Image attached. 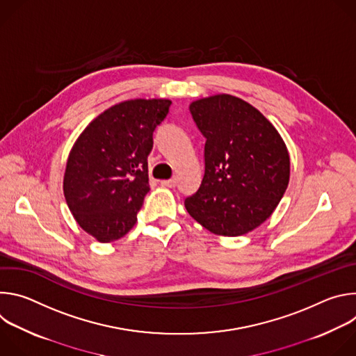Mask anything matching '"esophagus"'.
Masks as SVG:
<instances>
[{"label": "esophagus", "mask_w": 356, "mask_h": 356, "mask_svg": "<svg viewBox=\"0 0 356 356\" xmlns=\"http://www.w3.org/2000/svg\"><path fill=\"white\" fill-rule=\"evenodd\" d=\"M161 184L165 187H175L176 186V179H169V180H161Z\"/></svg>", "instance_id": "34e87169"}]
</instances>
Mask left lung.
<instances>
[{
	"label": "left lung",
	"mask_w": 356,
	"mask_h": 356,
	"mask_svg": "<svg viewBox=\"0 0 356 356\" xmlns=\"http://www.w3.org/2000/svg\"><path fill=\"white\" fill-rule=\"evenodd\" d=\"M188 108L207 140L204 177L184 207L216 235L248 234L273 214L287 188V146L275 125L239 97L216 94Z\"/></svg>",
	"instance_id": "obj_1"
}]
</instances>
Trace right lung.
I'll return each instance as SVG.
<instances>
[{"label": "right lung", "mask_w": 356, "mask_h": 356, "mask_svg": "<svg viewBox=\"0 0 356 356\" xmlns=\"http://www.w3.org/2000/svg\"><path fill=\"white\" fill-rule=\"evenodd\" d=\"M168 98H134L95 117L73 143L63 193L76 222L98 242L127 235L149 191L147 155Z\"/></svg>", "instance_id": "right-lung-1"}]
</instances>
